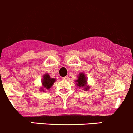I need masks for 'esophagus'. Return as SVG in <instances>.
<instances>
[{
	"mask_svg": "<svg viewBox=\"0 0 133 133\" xmlns=\"http://www.w3.org/2000/svg\"><path fill=\"white\" fill-rule=\"evenodd\" d=\"M62 79L63 80H67L68 79V76H65V77H63Z\"/></svg>",
	"mask_w": 133,
	"mask_h": 133,
	"instance_id": "1",
	"label": "esophagus"
}]
</instances>
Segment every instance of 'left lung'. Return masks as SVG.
I'll return each instance as SVG.
<instances>
[{
    "instance_id": "obj_1",
    "label": "left lung",
    "mask_w": 133,
    "mask_h": 133,
    "mask_svg": "<svg viewBox=\"0 0 133 133\" xmlns=\"http://www.w3.org/2000/svg\"><path fill=\"white\" fill-rule=\"evenodd\" d=\"M87 80L84 74L83 73H81L79 75L78 79L76 80L77 86L79 87H85V89L86 90L90 88L89 86H87Z\"/></svg>"
}]
</instances>
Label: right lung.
<instances>
[{
  "label": "right lung",
  "mask_w": 133,
  "mask_h": 133,
  "mask_svg": "<svg viewBox=\"0 0 133 133\" xmlns=\"http://www.w3.org/2000/svg\"><path fill=\"white\" fill-rule=\"evenodd\" d=\"M56 79L54 78H51L48 74H46L43 76V78L42 79V84L43 85V88L44 89H49L53 85L54 83L55 82ZM42 90H44L43 89H41Z\"/></svg>",
  "instance_id": "1"
}]
</instances>
